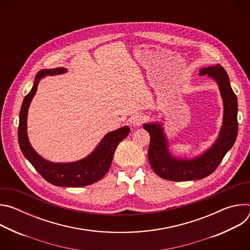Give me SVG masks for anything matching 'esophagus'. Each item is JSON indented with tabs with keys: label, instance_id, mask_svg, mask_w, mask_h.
I'll return each instance as SVG.
<instances>
[{
	"label": "esophagus",
	"instance_id": "34e87169",
	"mask_svg": "<svg viewBox=\"0 0 250 250\" xmlns=\"http://www.w3.org/2000/svg\"><path fill=\"white\" fill-rule=\"evenodd\" d=\"M145 121H146L145 116L139 115V114L132 116L131 119H130V123H131L133 125H140Z\"/></svg>",
	"mask_w": 250,
	"mask_h": 250
}]
</instances>
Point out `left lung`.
Returning <instances> with one entry per match:
<instances>
[{"label":"left lung","mask_w":250,"mask_h":250,"mask_svg":"<svg viewBox=\"0 0 250 250\" xmlns=\"http://www.w3.org/2000/svg\"><path fill=\"white\" fill-rule=\"evenodd\" d=\"M200 76H208L218 83L224 102V119L217 140L200 156L182 159L173 156L168 149V142L163 127L158 123L144 125L150 134L148 160L152 170L169 181L200 180L215 171L227 152L234 145L237 131V98L232 91L227 71L220 65L202 68Z\"/></svg>","instance_id":"1"}]
</instances>
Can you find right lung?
Listing matches in <instances>:
<instances>
[{
	"mask_svg": "<svg viewBox=\"0 0 250 250\" xmlns=\"http://www.w3.org/2000/svg\"><path fill=\"white\" fill-rule=\"evenodd\" d=\"M66 71L67 69L63 67L44 69L40 71L35 76L33 86L24 97L21 108L18 138L24 157L47 182L59 187H84L101 180L109 171L116 148L120 142L128 135L129 127L125 125L106 133L93 152L81 160L55 163L42 158L29 144L26 131L27 111L42 78L47 75L63 74Z\"/></svg>",
	"mask_w": 250,
	"mask_h": 250,
	"instance_id": "right-lung-1",
	"label": "right lung"
}]
</instances>
